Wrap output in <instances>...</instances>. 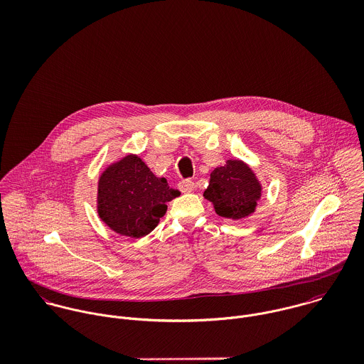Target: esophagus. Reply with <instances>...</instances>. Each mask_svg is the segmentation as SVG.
<instances>
[{
  "mask_svg": "<svg viewBox=\"0 0 364 364\" xmlns=\"http://www.w3.org/2000/svg\"><path fill=\"white\" fill-rule=\"evenodd\" d=\"M178 188H179L181 192H185V193H186V192H192V191L196 188V185H195V182L191 181V179H183V181L179 182Z\"/></svg>",
  "mask_w": 364,
  "mask_h": 364,
  "instance_id": "34e87169",
  "label": "esophagus"
}]
</instances>
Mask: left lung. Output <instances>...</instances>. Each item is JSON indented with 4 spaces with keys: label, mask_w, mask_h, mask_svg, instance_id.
<instances>
[{
    "label": "left lung",
    "mask_w": 364,
    "mask_h": 364,
    "mask_svg": "<svg viewBox=\"0 0 364 364\" xmlns=\"http://www.w3.org/2000/svg\"><path fill=\"white\" fill-rule=\"evenodd\" d=\"M205 198L214 205L218 215L242 218L255 210L260 198L259 182L247 164L230 159L211 172Z\"/></svg>",
    "instance_id": "8db88e82"
}]
</instances>
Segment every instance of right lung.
<instances>
[{
	"label": "right lung",
	"instance_id": "add662e5",
	"mask_svg": "<svg viewBox=\"0 0 364 364\" xmlns=\"http://www.w3.org/2000/svg\"><path fill=\"white\" fill-rule=\"evenodd\" d=\"M179 195L165 178H156L136 156L109 166L98 186V213L116 232L140 238L153 231L166 213V203Z\"/></svg>",
	"mask_w": 364,
	"mask_h": 364
}]
</instances>
